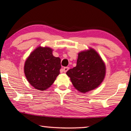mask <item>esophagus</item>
<instances>
[{
  "label": "esophagus",
  "instance_id": "34e87169",
  "mask_svg": "<svg viewBox=\"0 0 131 131\" xmlns=\"http://www.w3.org/2000/svg\"><path fill=\"white\" fill-rule=\"evenodd\" d=\"M68 70H69L68 67H64V68H63V72H64V73L67 72V71H68Z\"/></svg>",
  "mask_w": 131,
  "mask_h": 131
}]
</instances>
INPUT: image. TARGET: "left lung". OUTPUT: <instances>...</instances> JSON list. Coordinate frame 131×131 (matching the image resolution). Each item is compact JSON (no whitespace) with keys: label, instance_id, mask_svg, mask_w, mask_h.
<instances>
[{"label":"left lung","instance_id":"1","mask_svg":"<svg viewBox=\"0 0 131 131\" xmlns=\"http://www.w3.org/2000/svg\"><path fill=\"white\" fill-rule=\"evenodd\" d=\"M106 66L100 54L93 48L78 53L77 66L67 74L73 85L81 93H86L100 85L105 77Z\"/></svg>","mask_w":131,"mask_h":131}]
</instances>
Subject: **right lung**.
<instances>
[{
  "label": "right lung",
  "mask_w": 131,
  "mask_h": 131,
  "mask_svg": "<svg viewBox=\"0 0 131 131\" xmlns=\"http://www.w3.org/2000/svg\"><path fill=\"white\" fill-rule=\"evenodd\" d=\"M49 47H38L30 54L24 65V73L28 83L40 91L52 85L60 74L61 60L52 54Z\"/></svg>",
  "instance_id": "1"
}]
</instances>
